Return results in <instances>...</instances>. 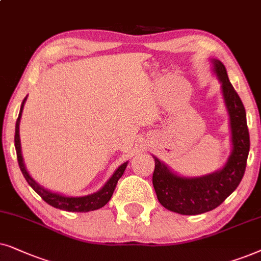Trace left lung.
I'll use <instances>...</instances> for the list:
<instances>
[{
	"instance_id": "obj_1",
	"label": "left lung",
	"mask_w": 261,
	"mask_h": 261,
	"mask_svg": "<svg viewBox=\"0 0 261 261\" xmlns=\"http://www.w3.org/2000/svg\"><path fill=\"white\" fill-rule=\"evenodd\" d=\"M230 121L232 149L220 171L203 176H181L155 158L152 174L156 196L162 206L180 215H199L221 205L244 178L249 152V134L246 111L241 99L228 79L221 61L211 60Z\"/></svg>"
}]
</instances>
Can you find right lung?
<instances>
[{
  "instance_id": "right-lung-1",
  "label": "right lung",
  "mask_w": 261,
  "mask_h": 261,
  "mask_svg": "<svg viewBox=\"0 0 261 261\" xmlns=\"http://www.w3.org/2000/svg\"><path fill=\"white\" fill-rule=\"evenodd\" d=\"M26 99L27 96L23 99L21 107H20V113L15 124V136H14V142H15V150H16L19 167L20 169H21L23 176H25L26 181L29 182V185L32 187V189L36 191V192L39 194V196L43 198L47 204H50L51 206L56 207V209L70 211V213H88V211L98 210L100 207L105 206L110 201L111 197H112L114 189H116L117 186L118 180L121 178V175H123L125 168H126L127 166V162H125L121 166L118 167L117 171L113 173V175L111 176L109 180H107V182L102 186V189H100L98 192L93 194H88V196L68 197V196H63V194H60V193H55L52 192V191L44 189L43 186H40L39 184H38L36 180L29 174V172H27L25 167V163H23V159L21 154V143H20L19 126H20V119H21L23 105H25Z\"/></svg>"
}]
</instances>
